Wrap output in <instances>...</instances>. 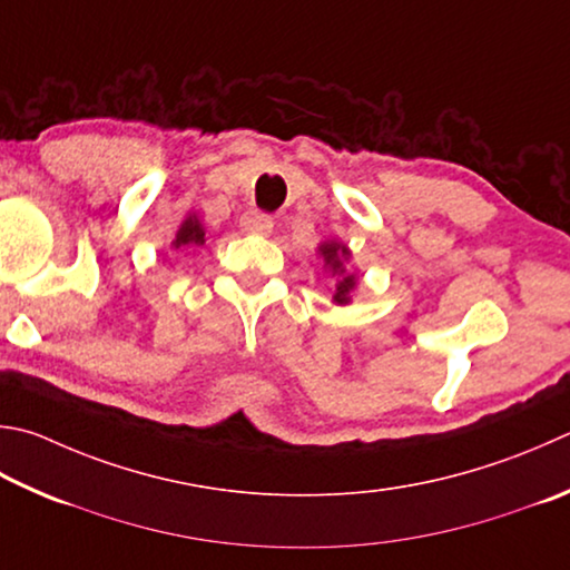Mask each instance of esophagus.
I'll use <instances>...</instances> for the list:
<instances>
[{"mask_svg":"<svg viewBox=\"0 0 570 570\" xmlns=\"http://www.w3.org/2000/svg\"><path fill=\"white\" fill-rule=\"evenodd\" d=\"M272 229H274V219L268 214L249 212V214L242 216V232H246V234L266 236V234H272Z\"/></svg>","mask_w":570,"mask_h":570,"instance_id":"1","label":"esophagus"}]
</instances>
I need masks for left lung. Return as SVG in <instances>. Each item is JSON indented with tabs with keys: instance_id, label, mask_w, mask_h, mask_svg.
Here are the masks:
<instances>
[{
	"instance_id": "left-lung-1",
	"label": "left lung",
	"mask_w": 570,
	"mask_h": 570,
	"mask_svg": "<svg viewBox=\"0 0 570 570\" xmlns=\"http://www.w3.org/2000/svg\"><path fill=\"white\" fill-rule=\"evenodd\" d=\"M318 254H321V258H324V268H328L331 276H338L334 302L336 304H348L351 292L356 288V274L346 272V258L351 256V252L341 242L331 239V242H324L318 246Z\"/></svg>"
}]
</instances>
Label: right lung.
Wrapping results in <instances>:
<instances>
[{"label":"right lung","mask_w":570,"mask_h":570,"mask_svg":"<svg viewBox=\"0 0 570 570\" xmlns=\"http://www.w3.org/2000/svg\"><path fill=\"white\" fill-rule=\"evenodd\" d=\"M204 224L199 222V216L189 214L186 219L181 222L177 236H174L171 246L174 249H196V246H204Z\"/></svg>","instance_id":"1"}]
</instances>
